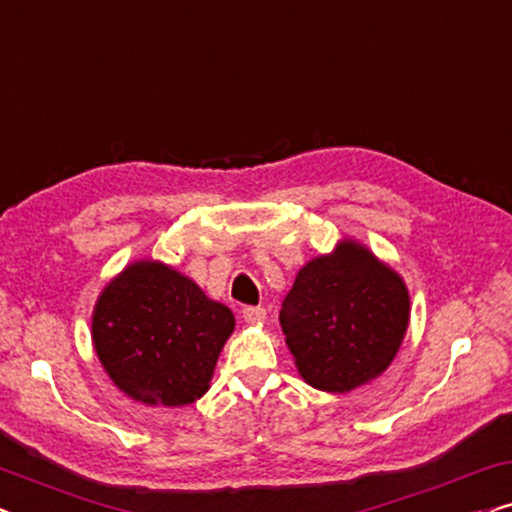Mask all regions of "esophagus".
<instances>
[{"instance_id":"obj_1","label":"esophagus","mask_w":512,"mask_h":512,"mask_svg":"<svg viewBox=\"0 0 512 512\" xmlns=\"http://www.w3.org/2000/svg\"><path fill=\"white\" fill-rule=\"evenodd\" d=\"M265 307H244L242 310V319L247 321L249 326H261L265 321Z\"/></svg>"}]
</instances>
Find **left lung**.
Wrapping results in <instances>:
<instances>
[{"instance_id":"left-lung-1","label":"left lung","mask_w":512,"mask_h":512,"mask_svg":"<svg viewBox=\"0 0 512 512\" xmlns=\"http://www.w3.org/2000/svg\"><path fill=\"white\" fill-rule=\"evenodd\" d=\"M279 324L298 375L319 391L347 394L396 359L410 324V293L366 244L342 237L331 254L298 270Z\"/></svg>"}]
</instances>
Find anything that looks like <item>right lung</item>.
I'll list each match as a JSON object with an SVG mask.
<instances>
[{
  "label": "right lung",
  "mask_w": 512,
  "mask_h": 512,
  "mask_svg": "<svg viewBox=\"0 0 512 512\" xmlns=\"http://www.w3.org/2000/svg\"><path fill=\"white\" fill-rule=\"evenodd\" d=\"M235 317L191 277L153 258L125 265L97 296L93 347L132 401L181 408L212 387Z\"/></svg>",
  "instance_id": "right-lung-1"
}]
</instances>
